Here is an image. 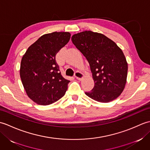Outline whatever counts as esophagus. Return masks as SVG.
<instances>
[{
	"instance_id": "1",
	"label": "esophagus",
	"mask_w": 150,
	"mask_h": 150,
	"mask_svg": "<svg viewBox=\"0 0 150 150\" xmlns=\"http://www.w3.org/2000/svg\"><path fill=\"white\" fill-rule=\"evenodd\" d=\"M75 77L77 78V79H78V80H82V79L84 77V75L82 74V73L79 72V71H76L75 73Z\"/></svg>"
}]
</instances>
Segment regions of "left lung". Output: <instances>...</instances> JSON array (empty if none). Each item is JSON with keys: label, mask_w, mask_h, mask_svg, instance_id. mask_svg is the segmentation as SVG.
Returning a JSON list of instances; mask_svg holds the SVG:
<instances>
[{"label": "left lung", "mask_w": 150, "mask_h": 150, "mask_svg": "<svg viewBox=\"0 0 150 150\" xmlns=\"http://www.w3.org/2000/svg\"><path fill=\"white\" fill-rule=\"evenodd\" d=\"M73 44L90 64L95 82L86 95L100 103H109L123 91L126 83L128 63L122 51L103 34L85 31L73 35Z\"/></svg>", "instance_id": "left-lung-1"}]
</instances>
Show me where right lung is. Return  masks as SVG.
<instances>
[{
	"mask_svg": "<svg viewBox=\"0 0 150 150\" xmlns=\"http://www.w3.org/2000/svg\"><path fill=\"white\" fill-rule=\"evenodd\" d=\"M69 32L41 36L28 47L22 58L20 76L28 96L40 105H49L65 95L70 82L60 72L55 57L69 42Z\"/></svg>",
	"mask_w": 150,
	"mask_h": 150,
	"instance_id": "right-lung-1",
	"label": "right lung"
}]
</instances>
